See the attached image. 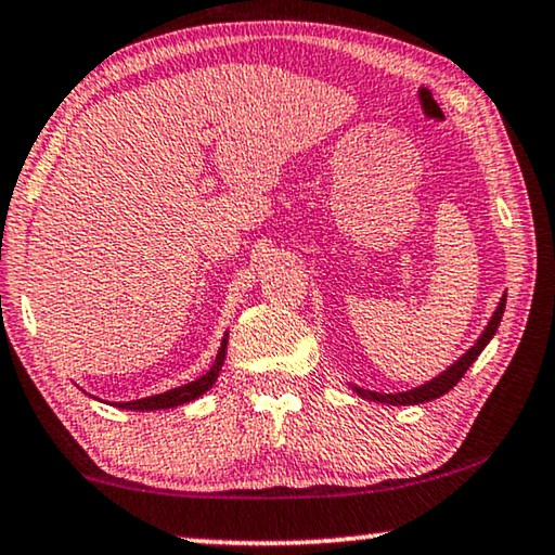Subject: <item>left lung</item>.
I'll return each instance as SVG.
<instances>
[{
  "instance_id": "8db88e82",
  "label": "left lung",
  "mask_w": 555,
  "mask_h": 555,
  "mask_svg": "<svg viewBox=\"0 0 555 555\" xmlns=\"http://www.w3.org/2000/svg\"><path fill=\"white\" fill-rule=\"evenodd\" d=\"M503 309H506V296L499 301V306H495L493 317L489 321V326L483 328V334L478 336V341L470 346V349L463 353V357L451 363L449 369L443 371L441 376L431 378V382L418 386V388H411V391H401V393H376V391H366V388H359L353 386V391H357L361 399H371V401H378V403H388V406H416V403H426V401H434L438 399V396L449 393L453 386H456L463 374H466L470 363H474L478 359V353H481L486 346H489L491 338L495 336V331H499V324H501V317H503Z\"/></svg>"
}]
</instances>
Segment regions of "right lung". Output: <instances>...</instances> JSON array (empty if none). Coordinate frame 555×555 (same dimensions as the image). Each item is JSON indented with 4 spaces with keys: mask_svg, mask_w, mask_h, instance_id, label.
Returning <instances> with one entry per match:
<instances>
[{
    "mask_svg": "<svg viewBox=\"0 0 555 555\" xmlns=\"http://www.w3.org/2000/svg\"><path fill=\"white\" fill-rule=\"evenodd\" d=\"M227 344H229V334H224V338H221V349L217 353V361H214V366L206 371L204 376H198L196 382L184 384V386H177V388H171V391H164V393H156V396H146V399L117 403V406L119 409H129V411H159V409L181 406V403H189V401L198 399V396L209 391V388L214 386V382H217V378H219L221 363H224V359H227Z\"/></svg>",
    "mask_w": 555,
    "mask_h": 555,
    "instance_id": "obj_1",
    "label": "right lung"
}]
</instances>
